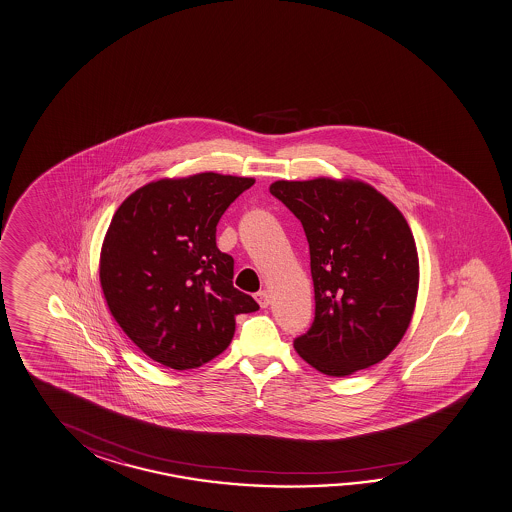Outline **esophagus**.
Instances as JSON below:
<instances>
[{"instance_id": "obj_1", "label": "esophagus", "mask_w": 512, "mask_h": 512, "mask_svg": "<svg viewBox=\"0 0 512 512\" xmlns=\"http://www.w3.org/2000/svg\"><path fill=\"white\" fill-rule=\"evenodd\" d=\"M255 300L259 302L261 308H268L271 302V295L266 290H261L259 293H255Z\"/></svg>"}]
</instances>
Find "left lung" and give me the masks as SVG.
<instances>
[{"instance_id": "obj_1", "label": "left lung", "mask_w": 512, "mask_h": 512, "mask_svg": "<svg viewBox=\"0 0 512 512\" xmlns=\"http://www.w3.org/2000/svg\"><path fill=\"white\" fill-rule=\"evenodd\" d=\"M275 195L306 233L315 319L293 346L309 366L348 377L375 366L409 328L418 253L395 204L362 181H277Z\"/></svg>"}]
</instances>
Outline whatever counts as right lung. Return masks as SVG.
I'll return each instance as SVG.
<instances>
[{"label": "right lung", "instance_id": "obj_1", "mask_svg": "<svg viewBox=\"0 0 512 512\" xmlns=\"http://www.w3.org/2000/svg\"><path fill=\"white\" fill-rule=\"evenodd\" d=\"M255 179L190 175L128 195L108 226L99 279L117 324L145 355L193 369L230 346L235 317L257 311L233 288L232 255L215 242L217 222Z\"/></svg>", "mask_w": 512, "mask_h": 512}]
</instances>
